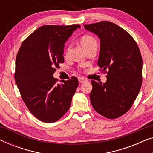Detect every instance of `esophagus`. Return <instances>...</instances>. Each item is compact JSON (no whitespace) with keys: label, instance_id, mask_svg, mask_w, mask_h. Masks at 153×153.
<instances>
[{"label":"esophagus","instance_id":"esophagus-1","mask_svg":"<svg viewBox=\"0 0 153 153\" xmlns=\"http://www.w3.org/2000/svg\"><path fill=\"white\" fill-rule=\"evenodd\" d=\"M87 80L84 78H83V77H79V82L80 83H84V82H86Z\"/></svg>","mask_w":153,"mask_h":153}]
</instances>
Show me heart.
Returning a JSON list of instances; mask_svg holds the SVG:
<instances>
[{
	"instance_id": "1",
	"label": "heart",
	"mask_w": 153,
	"mask_h": 153,
	"mask_svg": "<svg viewBox=\"0 0 153 153\" xmlns=\"http://www.w3.org/2000/svg\"><path fill=\"white\" fill-rule=\"evenodd\" d=\"M80 42L81 45H82V47L84 49H85V48H87L88 46L92 45L93 43L97 42V41H96V39L93 37L91 36V35H85L81 37ZM69 50H70V47H68L65 50V56H68Z\"/></svg>"
}]
</instances>
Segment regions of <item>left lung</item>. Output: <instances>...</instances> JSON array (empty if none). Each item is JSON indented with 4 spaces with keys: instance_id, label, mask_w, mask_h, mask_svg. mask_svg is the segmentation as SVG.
<instances>
[{
    "instance_id": "8db88e82",
    "label": "left lung",
    "mask_w": 153,
    "mask_h": 153,
    "mask_svg": "<svg viewBox=\"0 0 153 153\" xmlns=\"http://www.w3.org/2000/svg\"><path fill=\"white\" fill-rule=\"evenodd\" d=\"M84 28L100 38L97 65L105 72L108 70L106 83L91 81L92 106L106 118H119L128 111L141 89V52L133 37L114 23L104 21Z\"/></svg>"
}]
</instances>
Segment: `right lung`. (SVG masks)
Instances as JSON below:
<instances>
[{
  "label": "right lung",
  "mask_w": 153,
  "mask_h": 153,
  "mask_svg": "<svg viewBox=\"0 0 153 153\" xmlns=\"http://www.w3.org/2000/svg\"><path fill=\"white\" fill-rule=\"evenodd\" d=\"M79 28V24L41 26L23 42L18 51L15 82L27 108L42 122H56L70 107L78 79L73 76L57 84L53 74L64 62L65 43Z\"/></svg>",
  "instance_id": "1"
}]
</instances>
